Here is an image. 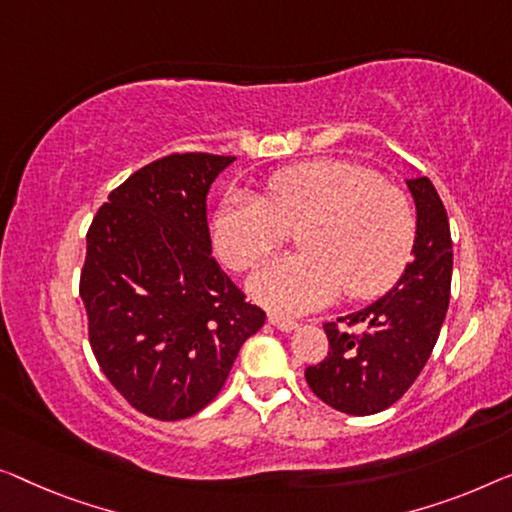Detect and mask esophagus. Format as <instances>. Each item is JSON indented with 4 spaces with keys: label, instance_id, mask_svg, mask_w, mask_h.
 <instances>
[{
    "label": "esophagus",
    "instance_id": "1",
    "mask_svg": "<svg viewBox=\"0 0 512 512\" xmlns=\"http://www.w3.org/2000/svg\"><path fill=\"white\" fill-rule=\"evenodd\" d=\"M269 322L276 326L278 331H294L296 326H299V322L292 317H282V315H269Z\"/></svg>",
    "mask_w": 512,
    "mask_h": 512
}]
</instances>
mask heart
I'll list each match as a JSON object with an SVG mask.
<instances>
[{"label":"heart","mask_w":512,"mask_h":512,"mask_svg":"<svg viewBox=\"0 0 512 512\" xmlns=\"http://www.w3.org/2000/svg\"><path fill=\"white\" fill-rule=\"evenodd\" d=\"M296 255L271 259L250 289L280 312H308L333 301L375 299L407 269L416 216L398 186L370 167L342 158H317L271 174L264 197L230 193L213 218V243L227 266L255 269L289 239Z\"/></svg>","instance_id":"obj_1"}]
</instances>
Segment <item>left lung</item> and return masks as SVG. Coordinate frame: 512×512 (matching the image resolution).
Here are the masks:
<instances>
[{
	"instance_id": "1",
	"label": "left lung",
	"mask_w": 512,
	"mask_h": 512,
	"mask_svg": "<svg viewBox=\"0 0 512 512\" xmlns=\"http://www.w3.org/2000/svg\"><path fill=\"white\" fill-rule=\"evenodd\" d=\"M407 186L418 216L414 259L386 296L324 324L329 356L305 370L310 391L342 414L370 416L398 402L421 375L446 319L453 241L444 202L427 177Z\"/></svg>"
}]
</instances>
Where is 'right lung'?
Wrapping results in <instances>:
<instances>
[{
  "label": "right lung",
  "mask_w": 512,
  "mask_h": 512,
  "mask_svg": "<svg viewBox=\"0 0 512 512\" xmlns=\"http://www.w3.org/2000/svg\"><path fill=\"white\" fill-rule=\"evenodd\" d=\"M232 160L158 158L112 190L87 232L91 352L124 400L158 421L207 407L266 319L211 255L207 193Z\"/></svg>",
  "instance_id": "right-lung-1"
}]
</instances>
